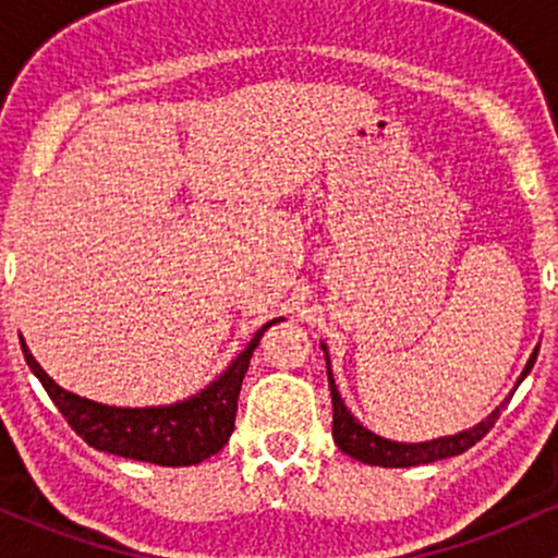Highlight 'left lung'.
Returning <instances> with one entry per match:
<instances>
[{
	"label": "left lung",
	"instance_id": "8db88e82",
	"mask_svg": "<svg viewBox=\"0 0 558 558\" xmlns=\"http://www.w3.org/2000/svg\"><path fill=\"white\" fill-rule=\"evenodd\" d=\"M325 360H328V383H330V396H332V440H336L338 448L343 453H349L351 459L373 466H417V464H430L438 462V459H448V457H459L464 453L466 448H472L480 438H485V433L496 425V420L501 417V409H506V399L501 407H496V412H490L480 425L470 427V430H462L457 435H446V438H435V440H425V444H399V440H388L375 435L373 430L362 425L354 414L345 409V403L338 393L336 380H332L330 373V356H328V345L323 343ZM537 360V349L533 351L527 364H524L522 377L517 383H522L527 377L530 369Z\"/></svg>",
	"mask_w": 558,
	"mask_h": 558
}]
</instances>
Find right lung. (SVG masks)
Instances as JSON below:
<instances>
[{"instance_id": "obj_1", "label": "right lung", "mask_w": 558, "mask_h": 558, "mask_svg": "<svg viewBox=\"0 0 558 558\" xmlns=\"http://www.w3.org/2000/svg\"><path fill=\"white\" fill-rule=\"evenodd\" d=\"M278 319L262 325L246 349L228 364V369L217 380L191 399L168 403V407L131 409L83 399L78 393L60 388L44 373L23 338L21 345L31 373L41 380L62 417L96 451L159 466H191L209 459L228 444L235 425L243 375H246L254 349L259 345V338Z\"/></svg>"}]
</instances>
